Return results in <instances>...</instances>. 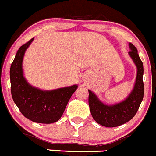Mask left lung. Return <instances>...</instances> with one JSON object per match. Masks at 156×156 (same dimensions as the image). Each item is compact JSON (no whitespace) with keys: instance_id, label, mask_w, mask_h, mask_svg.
I'll list each match as a JSON object with an SVG mask.
<instances>
[{"instance_id":"8db88e82","label":"left lung","mask_w":156,"mask_h":156,"mask_svg":"<svg viewBox=\"0 0 156 156\" xmlns=\"http://www.w3.org/2000/svg\"><path fill=\"white\" fill-rule=\"evenodd\" d=\"M129 56L136 67V77L133 90L127 98L120 103L108 105L103 103L94 92L88 90V103L93 119L104 127H118L129 122L136 115L144 98V65L136 48L131 43H129Z\"/></svg>"}]
</instances>
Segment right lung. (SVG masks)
<instances>
[{
	"label": "right lung",
	"instance_id": "add662e5",
	"mask_svg": "<svg viewBox=\"0 0 156 156\" xmlns=\"http://www.w3.org/2000/svg\"><path fill=\"white\" fill-rule=\"evenodd\" d=\"M33 40L34 38H31L20 47L11 64V94L15 104L28 119L36 123H54L62 115L78 85L43 90L28 82L23 73V61L25 53Z\"/></svg>",
	"mask_w": 156,
	"mask_h": 156
}]
</instances>
